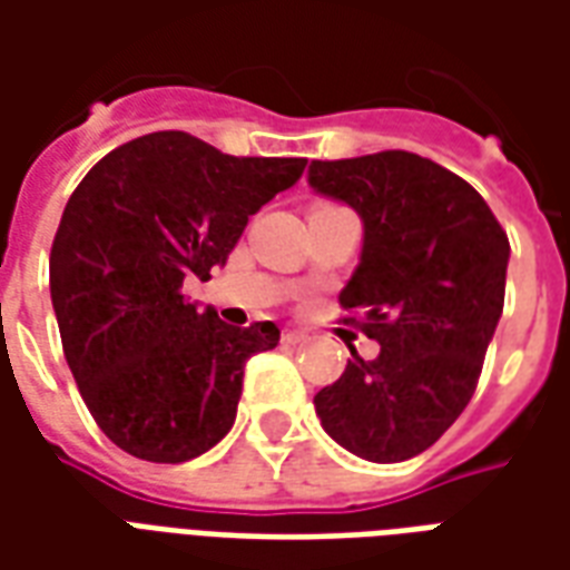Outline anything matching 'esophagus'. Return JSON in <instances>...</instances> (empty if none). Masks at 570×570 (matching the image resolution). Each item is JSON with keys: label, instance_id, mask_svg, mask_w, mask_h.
Segmentation results:
<instances>
[{"label": "esophagus", "instance_id": "1", "mask_svg": "<svg viewBox=\"0 0 570 570\" xmlns=\"http://www.w3.org/2000/svg\"><path fill=\"white\" fill-rule=\"evenodd\" d=\"M308 342V335L298 333V330H286L284 333V345H305Z\"/></svg>", "mask_w": 570, "mask_h": 570}]
</instances>
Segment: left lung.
Returning <instances> with one entry per match:
<instances>
[{
	"label": "left lung",
	"instance_id": "8db88e82",
	"mask_svg": "<svg viewBox=\"0 0 570 570\" xmlns=\"http://www.w3.org/2000/svg\"><path fill=\"white\" fill-rule=\"evenodd\" d=\"M308 186L363 223L342 289L379 354L351 347L314 396L323 430L375 464L409 461L452 428L476 391L503 311L510 240L476 188L412 151L311 161Z\"/></svg>",
	"mask_w": 570,
	"mask_h": 570
}]
</instances>
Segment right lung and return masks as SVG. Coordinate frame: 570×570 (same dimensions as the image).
Returning <instances> with one entry per match:
<instances>
[{"instance_id":"obj_1","label":"right lung","mask_w":570,"mask_h":570,"mask_svg":"<svg viewBox=\"0 0 570 570\" xmlns=\"http://www.w3.org/2000/svg\"><path fill=\"white\" fill-rule=\"evenodd\" d=\"M305 164L158 130L109 151L72 191L51 247V305L81 400L118 449L183 464L232 430L244 363L281 330L228 326L183 284L210 281Z\"/></svg>"}]
</instances>
